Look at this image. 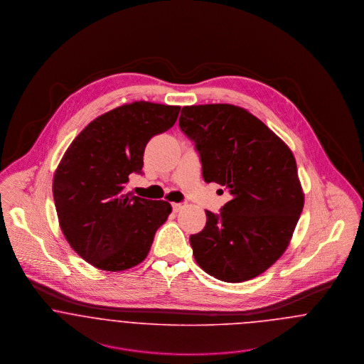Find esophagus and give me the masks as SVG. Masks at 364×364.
I'll return each mask as SVG.
<instances>
[{
	"label": "esophagus",
	"mask_w": 364,
	"mask_h": 364,
	"mask_svg": "<svg viewBox=\"0 0 364 364\" xmlns=\"http://www.w3.org/2000/svg\"><path fill=\"white\" fill-rule=\"evenodd\" d=\"M182 208H185V204H182V203H173V212H179Z\"/></svg>",
	"instance_id": "esophagus-1"
}]
</instances>
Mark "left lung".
<instances>
[{
  "instance_id": "obj_1",
  "label": "left lung",
  "mask_w": 364,
  "mask_h": 364,
  "mask_svg": "<svg viewBox=\"0 0 364 364\" xmlns=\"http://www.w3.org/2000/svg\"><path fill=\"white\" fill-rule=\"evenodd\" d=\"M179 127L200 154L204 181L231 196L218 215L205 210V228L191 235L194 259L216 279L249 281L284 255L304 207L294 156L260 119L231 104L183 107Z\"/></svg>"
}]
</instances>
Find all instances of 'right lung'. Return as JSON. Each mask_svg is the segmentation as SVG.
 Instances as JSON below:
<instances>
[{
    "label": "right lung",
    "instance_id": "add662e5",
    "mask_svg": "<svg viewBox=\"0 0 364 364\" xmlns=\"http://www.w3.org/2000/svg\"><path fill=\"white\" fill-rule=\"evenodd\" d=\"M179 109L148 101L117 107L90 122L63 156L53 176L58 223L92 266L115 272L148 256L173 208L132 196L124 186L130 173H142L146 144L173 127Z\"/></svg>",
    "mask_w": 364,
    "mask_h": 364
}]
</instances>
